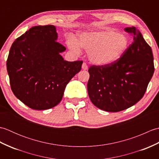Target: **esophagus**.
Wrapping results in <instances>:
<instances>
[{"label": "esophagus", "instance_id": "obj_1", "mask_svg": "<svg viewBox=\"0 0 159 159\" xmlns=\"http://www.w3.org/2000/svg\"><path fill=\"white\" fill-rule=\"evenodd\" d=\"M82 68H83V70H86L88 69V66H87V63H86L84 62V63H83V65H82Z\"/></svg>", "mask_w": 159, "mask_h": 159}]
</instances>
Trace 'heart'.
Returning <instances> with one entry per match:
<instances>
[{
    "instance_id": "heart-1",
    "label": "heart",
    "mask_w": 159,
    "mask_h": 159,
    "mask_svg": "<svg viewBox=\"0 0 159 159\" xmlns=\"http://www.w3.org/2000/svg\"><path fill=\"white\" fill-rule=\"evenodd\" d=\"M129 44V39L125 33L104 28L81 33L78 43L71 39L68 46L76 54L80 52V46L89 51L91 61L97 65H108L119 59L126 52Z\"/></svg>"
}]
</instances>
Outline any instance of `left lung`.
I'll use <instances>...</instances> for the list:
<instances>
[{
  "mask_svg": "<svg viewBox=\"0 0 159 159\" xmlns=\"http://www.w3.org/2000/svg\"><path fill=\"white\" fill-rule=\"evenodd\" d=\"M133 37L126 52L108 65L89 67L87 92L99 109L119 112L142 98L154 72L151 47L135 27L124 29Z\"/></svg>",
  "mask_w": 159,
  "mask_h": 159,
  "instance_id": "1",
  "label": "left lung"
}]
</instances>
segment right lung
<instances>
[{
    "mask_svg": "<svg viewBox=\"0 0 159 159\" xmlns=\"http://www.w3.org/2000/svg\"><path fill=\"white\" fill-rule=\"evenodd\" d=\"M53 25L33 26L12 43L7 70L13 94L35 110L55 107L67 84L81 70L83 61L70 62L59 55L66 48L57 42Z\"/></svg>",
    "mask_w": 159,
    "mask_h": 159,
    "instance_id": "add662e5",
    "label": "right lung"
}]
</instances>
